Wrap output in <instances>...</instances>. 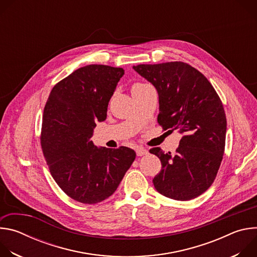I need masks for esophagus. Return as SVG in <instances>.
I'll return each instance as SVG.
<instances>
[{
	"label": "esophagus",
	"instance_id": "esophagus-1",
	"mask_svg": "<svg viewBox=\"0 0 257 257\" xmlns=\"http://www.w3.org/2000/svg\"><path fill=\"white\" fill-rule=\"evenodd\" d=\"M148 154H149V152L146 151L145 149H143V148H137L136 149V155L138 157H142V156H145V155H148Z\"/></svg>",
	"mask_w": 257,
	"mask_h": 257
}]
</instances>
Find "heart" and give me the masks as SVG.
I'll return each instance as SVG.
<instances>
[{"label":"heart","instance_id":"b5f03b06","mask_svg":"<svg viewBox=\"0 0 257 257\" xmlns=\"http://www.w3.org/2000/svg\"><path fill=\"white\" fill-rule=\"evenodd\" d=\"M137 85H139V84H135V85H134V86H137ZM134 86H133V87H134Z\"/></svg>","mask_w":257,"mask_h":257}]
</instances>
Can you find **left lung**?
I'll return each mask as SVG.
<instances>
[{
  "label": "left lung",
  "instance_id": "left-lung-1",
  "mask_svg": "<svg viewBox=\"0 0 257 257\" xmlns=\"http://www.w3.org/2000/svg\"><path fill=\"white\" fill-rule=\"evenodd\" d=\"M133 68L158 90V123L183 135L173 156L160 148L150 151L162 163L154 185L166 197L193 199L211 186L223 160L227 119L222 100L202 73L187 63Z\"/></svg>",
  "mask_w": 257,
  "mask_h": 257
}]
</instances>
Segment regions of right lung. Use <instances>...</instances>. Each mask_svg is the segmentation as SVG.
Masks as SVG:
<instances>
[{
    "label": "right lung",
    "instance_id": "right-lung-1",
    "mask_svg": "<svg viewBox=\"0 0 257 257\" xmlns=\"http://www.w3.org/2000/svg\"><path fill=\"white\" fill-rule=\"evenodd\" d=\"M123 75V68L106 65L79 68L53 87L44 109L41 144L51 175L81 203L111 196L136 157L126 146L97 149L90 140Z\"/></svg>",
    "mask_w": 257,
    "mask_h": 257
}]
</instances>
